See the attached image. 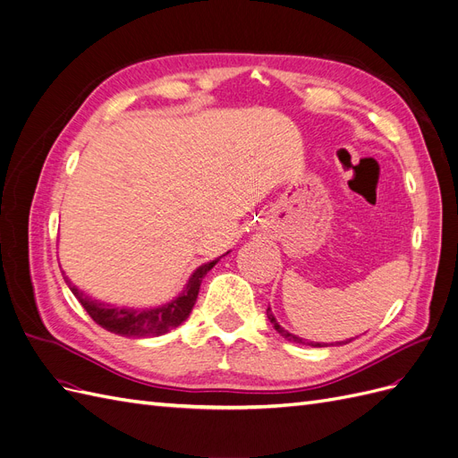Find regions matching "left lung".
Here are the masks:
<instances>
[{"mask_svg": "<svg viewBox=\"0 0 458 458\" xmlns=\"http://www.w3.org/2000/svg\"><path fill=\"white\" fill-rule=\"evenodd\" d=\"M267 316H268V319H270V323L274 326V329L282 335L285 341H289V343H297V344H306V346H323V344H319V343H306V341H302V338H299V336H294V335H291V333H287L282 326H279V323L276 321V318H274V314H272V310H270V306H268V310H267ZM352 341V338H350ZM350 341H346V343H350ZM338 344H343V343H338Z\"/></svg>", "mask_w": 458, "mask_h": 458, "instance_id": "8db88e82", "label": "left lung"}]
</instances>
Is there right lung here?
Wrapping results in <instances>:
<instances>
[{"label":"right lung","instance_id":"right-lung-1","mask_svg":"<svg viewBox=\"0 0 458 458\" xmlns=\"http://www.w3.org/2000/svg\"><path fill=\"white\" fill-rule=\"evenodd\" d=\"M216 262H218V259L199 267L194 274H191L190 282H188L186 289L179 294V299H174L173 302L154 308V310H127V308L106 306V304L89 299L81 291H78L72 285L68 277H64V279H66V285L72 289L73 297L81 302L85 312L91 316V319L97 323V326H100L102 329H106L114 335H120V336L142 338V336L164 335V333L181 326V323L190 316L191 308H194V304H196L203 276L208 274Z\"/></svg>","mask_w":458,"mask_h":458}]
</instances>
